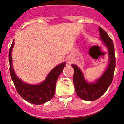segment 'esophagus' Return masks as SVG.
Returning <instances> with one entry per match:
<instances>
[{"instance_id":"esophagus-1","label":"esophagus","mask_w":124,"mask_h":124,"mask_svg":"<svg viewBox=\"0 0 124 124\" xmlns=\"http://www.w3.org/2000/svg\"><path fill=\"white\" fill-rule=\"evenodd\" d=\"M69 63H70V61H69Z\"/></svg>"}]
</instances>
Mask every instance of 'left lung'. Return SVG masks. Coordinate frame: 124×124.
Here are the masks:
<instances>
[{
	"label": "left lung",
	"instance_id": "left-lung-1",
	"mask_svg": "<svg viewBox=\"0 0 124 124\" xmlns=\"http://www.w3.org/2000/svg\"><path fill=\"white\" fill-rule=\"evenodd\" d=\"M101 40L104 43L109 51V64L104 74L94 83H89L84 78L81 71L77 66L72 64L74 68L73 83L78 96L82 99L93 101L99 99L107 91L113 80L114 73L116 67V58L114 46L111 38L105 30L99 27Z\"/></svg>",
	"mask_w": 124,
	"mask_h": 124
}]
</instances>
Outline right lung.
<instances>
[{
	"instance_id": "obj_1",
	"label": "right lung",
	"mask_w": 124,
	"mask_h": 124,
	"mask_svg": "<svg viewBox=\"0 0 124 124\" xmlns=\"http://www.w3.org/2000/svg\"><path fill=\"white\" fill-rule=\"evenodd\" d=\"M14 40L9 50L8 59L10 63V73L17 93L23 99L28 102L36 105H40L51 100L55 93L56 84L59 76L63 71L65 63L60 64L53 69L46 79L38 85L26 84L18 79L14 71L12 63V51L14 47Z\"/></svg>"
}]
</instances>
